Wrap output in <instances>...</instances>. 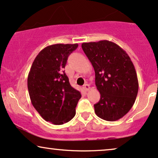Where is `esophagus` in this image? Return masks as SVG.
Masks as SVG:
<instances>
[{
  "label": "esophagus",
  "instance_id": "34e87169",
  "mask_svg": "<svg viewBox=\"0 0 158 158\" xmlns=\"http://www.w3.org/2000/svg\"><path fill=\"white\" fill-rule=\"evenodd\" d=\"M83 89L85 90V91H89L90 85H89V84H85V85H84V86H83Z\"/></svg>",
  "mask_w": 158,
  "mask_h": 158
}]
</instances>
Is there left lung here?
<instances>
[{
  "instance_id": "left-lung-1",
  "label": "left lung",
  "mask_w": 158,
  "mask_h": 158,
  "mask_svg": "<svg viewBox=\"0 0 158 158\" xmlns=\"http://www.w3.org/2000/svg\"><path fill=\"white\" fill-rule=\"evenodd\" d=\"M84 53L95 71V83L101 97L95 113L106 121H116L129 112L139 90L134 65L121 47L109 40L83 43Z\"/></svg>"
}]
</instances>
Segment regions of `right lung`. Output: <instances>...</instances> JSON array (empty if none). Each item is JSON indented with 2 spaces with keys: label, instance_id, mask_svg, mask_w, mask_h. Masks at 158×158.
I'll return each mask as SVG.
<instances>
[{
  "label": "right lung",
  "instance_id": "obj_1",
  "mask_svg": "<svg viewBox=\"0 0 158 158\" xmlns=\"http://www.w3.org/2000/svg\"><path fill=\"white\" fill-rule=\"evenodd\" d=\"M78 44H54L44 48L33 61L27 77L32 104L46 121L69 122L75 115L81 92L71 86L64 68Z\"/></svg>",
  "mask_w": 158,
  "mask_h": 158
}]
</instances>
